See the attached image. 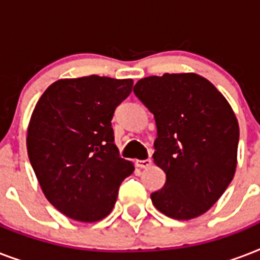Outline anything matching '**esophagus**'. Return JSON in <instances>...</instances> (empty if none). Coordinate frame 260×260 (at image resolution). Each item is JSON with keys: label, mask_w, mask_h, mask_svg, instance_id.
<instances>
[{"label": "esophagus", "mask_w": 260, "mask_h": 260, "mask_svg": "<svg viewBox=\"0 0 260 260\" xmlns=\"http://www.w3.org/2000/svg\"><path fill=\"white\" fill-rule=\"evenodd\" d=\"M151 165H152V160L150 158L144 159V160H136V166L140 167V169H148Z\"/></svg>", "instance_id": "esophagus-1"}]
</instances>
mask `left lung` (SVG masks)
Wrapping results in <instances>:
<instances>
[{"label":"left lung","mask_w":260,"mask_h":260,"mask_svg":"<svg viewBox=\"0 0 260 260\" xmlns=\"http://www.w3.org/2000/svg\"><path fill=\"white\" fill-rule=\"evenodd\" d=\"M154 114L152 155L166 183L151 194L155 208L175 220L198 217L217 202L238 165L239 122L212 83L194 73L147 77L134 87Z\"/></svg>","instance_id":"8db88e82"}]
</instances>
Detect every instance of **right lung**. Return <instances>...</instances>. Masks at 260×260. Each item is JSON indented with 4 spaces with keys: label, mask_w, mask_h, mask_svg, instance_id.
Instances as JSON below:
<instances>
[{
    "label": "right lung",
    "mask_w": 260,
    "mask_h": 260,
    "mask_svg": "<svg viewBox=\"0 0 260 260\" xmlns=\"http://www.w3.org/2000/svg\"><path fill=\"white\" fill-rule=\"evenodd\" d=\"M132 79L90 75L59 79L30 116L26 150L46 198L83 222L106 217L118 187L134 173L114 144V109L132 91Z\"/></svg>",
    "instance_id": "right-lung-1"
}]
</instances>
